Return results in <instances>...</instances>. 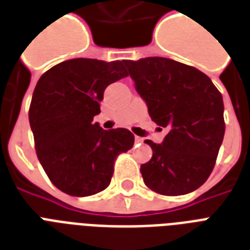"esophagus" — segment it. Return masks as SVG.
Wrapping results in <instances>:
<instances>
[{"label":"esophagus","instance_id":"1","mask_svg":"<svg viewBox=\"0 0 250 250\" xmlns=\"http://www.w3.org/2000/svg\"><path fill=\"white\" fill-rule=\"evenodd\" d=\"M135 141H136V143H143V141H144V139L140 136H135Z\"/></svg>","mask_w":250,"mask_h":250}]
</instances>
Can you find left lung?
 Wrapping results in <instances>:
<instances>
[{
  "label": "left lung",
  "instance_id": "8db88e82",
  "mask_svg": "<svg viewBox=\"0 0 250 250\" xmlns=\"http://www.w3.org/2000/svg\"><path fill=\"white\" fill-rule=\"evenodd\" d=\"M152 121L168 129L162 144L145 140L152 160L141 165L145 186L180 196L208 180L225 136L223 98L197 68L161 57L125 61Z\"/></svg>",
  "mask_w": 250,
  "mask_h": 250
}]
</instances>
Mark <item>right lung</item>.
Here are the masks:
<instances>
[{
  "label": "right lung",
  "instance_id": "add662e5",
  "mask_svg": "<svg viewBox=\"0 0 250 250\" xmlns=\"http://www.w3.org/2000/svg\"><path fill=\"white\" fill-rule=\"evenodd\" d=\"M127 75L123 61L75 58L37 82L28 113L36 154L64 193L85 197L106 189L117 157L133 146L128 129L106 131L93 123L106 86Z\"/></svg>",
  "mask_w": 250,
  "mask_h": 250
}]
</instances>
